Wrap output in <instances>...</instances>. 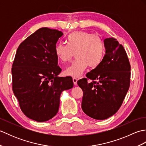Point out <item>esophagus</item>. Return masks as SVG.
Wrapping results in <instances>:
<instances>
[{
	"mask_svg": "<svg viewBox=\"0 0 146 146\" xmlns=\"http://www.w3.org/2000/svg\"><path fill=\"white\" fill-rule=\"evenodd\" d=\"M77 81H78V79H76V78H73V82L75 86L77 85Z\"/></svg>",
	"mask_w": 146,
	"mask_h": 146,
	"instance_id": "obj_1",
	"label": "esophagus"
}]
</instances>
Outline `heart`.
Instances as JSON below:
<instances>
[{
  "mask_svg": "<svg viewBox=\"0 0 146 146\" xmlns=\"http://www.w3.org/2000/svg\"><path fill=\"white\" fill-rule=\"evenodd\" d=\"M68 44L58 43L55 47V53L62 63L69 61L76 53V60L66 68V76L78 78L88 66L96 67L104 58L105 46L100 36L86 32L71 33L67 38Z\"/></svg>",
  "mask_w": 146,
  "mask_h": 146,
  "instance_id": "b5f03b06",
  "label": "heart"
}]
</instances>
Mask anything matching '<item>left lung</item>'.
Instances as JSON below:
<instances>
[{
	"mask_svg": "<svg viewBox=\"0 0 146 146\" xmlns=\"http://www.w3.org/2000/svg\"><path fill=\"white\" fill-rule=\"evenodd\" d=\"M105 54L101 63L77 82L82 89V108L96 120L112 116L119 109L130 86L131 65L122 45L113 38L104 39Z\"/></svg>",
	"mask_w": 146,
	"mask_h": 146,
	"instance_id": "1",
	"label": "left lung"
}]
</instances>
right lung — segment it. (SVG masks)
Returning <instances> with one entry per match:
<instances>
[{
    "instance_id": "right-lung-1",
    "label": "right lung",
    "mask_w": 146,
    "mask_h": 146,
    "mask_svg": "<svg viewBox=\"0 0 146 146\" xmlns=\"http://www.w3.org/2000/svg\"><path fill=\"white\" fill-rule=\"evenodd\" d=\"M63 33L42 27L21 43L12 68V90L26 116L42 122L58 113L60 95L73 86L71 76L59 77L55 47Z\"/></svg>"
}]
</instances>
